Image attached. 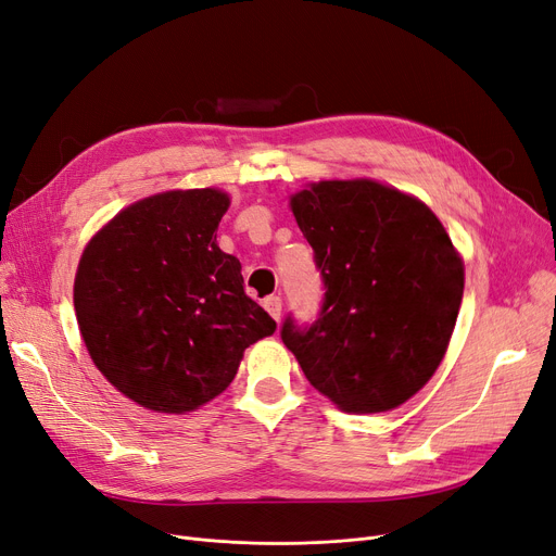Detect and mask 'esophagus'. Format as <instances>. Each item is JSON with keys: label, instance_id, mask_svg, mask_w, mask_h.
I'll return each instance as SVG.
<instances>
[{"label": "esophagus", "instance_id": "esophagus-1", "mask_svg": "<svg viewBox=\"0 0 556 556\" xmlns=\"http://www.w3.org/2000/svg\"><path fill=\"white\" fill-rule=\"evenodd\" d=\"M264 309L278 321L280 313H282V299L280 296H266L264 299Z\"/></svg>", "mask_w": 556, "mask_h": 556}]
</instances>
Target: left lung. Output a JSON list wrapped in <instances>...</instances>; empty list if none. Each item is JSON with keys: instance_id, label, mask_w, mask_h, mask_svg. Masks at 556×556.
Instances as JSON below:
<instances>
[{"instance_id": "1", "label": "left lung", "mask_w": 556, "mask_h": 556, "mask_svg": "<svg viewBox=\"0 0 556 556\" xmlns=\"http://www.w3.org/2000/svg\"><path fill=\"white\" fill-rule=\"evenodd\" d=\"M324 299L313 324L287 315L280 338L346 413H383L431 379L463 299V262L435 214L371 180H332L292 198Z\"/></svg>"}]
</instances>
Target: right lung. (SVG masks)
Instances as JSON below:
<instances>
[{
  "label": "right lung",
  "mask_w": 556,
  "mask_h": 556,
  "mask_svg": "<svg viewBox=\"0 0 556 556\" xmlns=\"http://www.w3.org/2000/svg\"><path fill=\"white\" fill-rule=\"evenodd\" d=\"M230 198L166 191L123 210L88 243L75 278L84 344L106 381L157 413H189L224 392L247 346L276 321L243 292L218 249Z\"/></svg>",
  "instance_id": "right-lung-1"
}]
</instances>
